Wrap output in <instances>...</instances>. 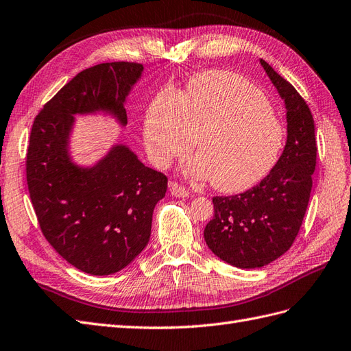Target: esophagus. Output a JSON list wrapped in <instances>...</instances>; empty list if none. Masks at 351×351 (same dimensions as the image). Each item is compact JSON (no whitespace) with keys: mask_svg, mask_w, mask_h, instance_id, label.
<instances>
[{"mask_svg":"<svg viewBox=\"0 0 351 351\" xmlns=\"http://www.w3.org/2000/svg\"><path fill=\"white\" fill-rule=\"evenodd\" d=\"M169 188H170V193H172V195L175 197H184V198L189 197L188 189H185L182 185H179L176 182H170Z\"/></svg>","mask_w":351,"mask_h":351,"instance_id":"1","label":"esophagus"}]
</instances>
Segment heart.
<instances>
[{
  "label": "heart",
  "mask_w": 351,
  "mask_h": 351,
  "mask_svg": "<svg viewBox=\"0 0 351 351\" xmlns=\"http://www.w3.org/2000/svg\"><path fill=\"white\" fill-rule=\"evenodd\" d=\"M197 136L199 156L189 160L186 173L212 179L222 193H241L272 172L287 131L254 85L213 70L195 76L182 94L173 89L158 94L145 114V149L158 167L186 156Z\"/></svg>",
  "instance_id": "b5f03b06"
}]
</instances>
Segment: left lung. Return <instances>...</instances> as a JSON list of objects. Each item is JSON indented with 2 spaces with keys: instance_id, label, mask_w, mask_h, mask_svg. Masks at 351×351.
<instances>
[{
  "instance_id": "obj_1",
  "label": "left lung",
  "mask_w": 351,
  "mask_h": 351,
  "mask_svg": "<svg viewBox=\"0 0 351 351\" xmlns=\"http://www.w3.org/2000/svg\"><path fill=\"white\" fill-rule=\"evenodd\" d=\"M287 108V144L282 156L262 182L245 193L213 197L215 216L206 225L208 248L223 262L256 269L287 253L303 223L312 175L316 138L312 112L287 79L260 60Z\"/></svg>"
}]
</instances>
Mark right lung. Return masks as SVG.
Returning <instances> with one entry per match:
<instances>
[{
  "label": "right lung",
  "instance_id": "obj_1",
  "mask_svg": "<svg viewBox=\"0 0 351 351\" xmlns=\"http://www.w3.org/2000/svg\"><path fill=\"white\" fill-rule=\"evenodd\" d=\"M143 70L131 62L82 70L38 113L29 138L26 179L41 231L66 262L89 275L116 274L143 252L167 178L126 145L79 167L69 156L73 116L106 112L125 126V99Z\"/></svg>",
  "mask_w": 351,
  "mask_h": 351
}]
</instances>
